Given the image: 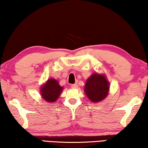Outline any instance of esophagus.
<instances>
[{"instance_id": "esophagus-1", "label": "esophagus", "mask_w": 148, "mask_h": 148, "mask_svg": "<svg viewBox=\"0 0 148 148\" xmlns=\"http://www.w3.org/2000/svg\"><path fill=\"white\" fill-rule=\"evenodd\" d=\"M78 87V85L77 84H73L71 85V88H73V89H75V88H77Z\"/></svg>"}]
</instances>
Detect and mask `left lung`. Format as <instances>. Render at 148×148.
<instances>
[{"instance_id": "8db88e82", "label": "left lung", "mask_w": 148, "mask_h": 148, "mask_svg": "<svg viewBox=\"0 0 148 148\" xmlns=\"http://www.w3.org/2000/svg\"><path fill=\"white\" fill-rule=\"evenodd\" d=\"M110 83L104 74L94 73L86 80L84 92L91 102H100L108 96Z\"/></svg>"}]
</instances>
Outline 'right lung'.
Listing matches in <instances>:
<instances>
[{
  "instance_id": "add662e5",
  "label": "right lung",
  "mask_w": 148,
  "mask_h": 148,
  "mask_svg": "<svg viewBox=\"0 0 148 148\" xmlns=\"http://www.w3.org/2000/svg\"><path fill=\"white\" fill-rule=\"evenodd\" d=\"M63 87L60 86L59 83L55 79L50 78L40 87V95L47 102L54 103L58 99Z\"/></svg>"
}]
</instances>
